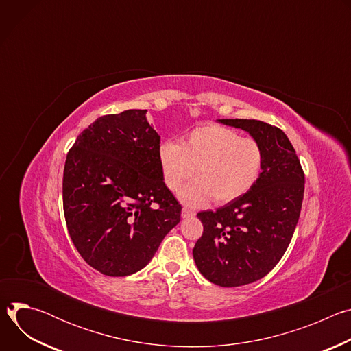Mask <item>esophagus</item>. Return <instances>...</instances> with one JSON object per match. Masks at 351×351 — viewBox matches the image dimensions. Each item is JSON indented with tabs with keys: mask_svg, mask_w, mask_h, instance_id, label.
<instances>
[{
	"mask_svg": "<svg viewBox=\"0 0 351 351\" xmlns=\"http://www.w3.org/2000/svg\"><path fill=\"white\" fill-rule=\"evenodd\" d=\"M194 215H195V213L191 211L190 208H186V207H184V208L182 210V217H183V218H190V217H194Z\"/></svg>",
	"mask_w": 351,
	"mask_h": 351,
	"instance_id": "1",
	"label": "esophagus"
}]
</instances>
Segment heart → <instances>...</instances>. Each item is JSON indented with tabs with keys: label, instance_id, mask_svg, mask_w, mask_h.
I'll return each instance as SVG.
<instances>
[{
	"label": "heart",
	"instance_id": "1",
	"mask_svg": "<svg viewBox=\"0 0 351 351\" xmlns=\"http://www.w3.org/2000/svg\"><path fill=\"white\" fill-rule=\"evenodd\" d=\"M162 180L178 191L195 168L197 179L180 191L186 204H204L214 197L218 204L234 202L258 180L264 152L252 137H241L233 129L206 125L190 130L182 143L164 140L157 149Z\"/></svg>",
	"mask_w": 351,
	"mask_h": 351
}]
</instances>
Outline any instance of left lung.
Listing matches in <instances>:
<instances>
[{
	"instance_id": "left-lung-1",
	"label": "left lung",
	"mask_w": 351,
	"mask_h": 351,
	"mask_svg": "<svg viewBox=\"0 0 351 351\" xmlns=\"http://www.w3.org/2000/svg\"><path fill=\"white\" fill-rule=\"evenodd\" d=\"M243 129L264 152L263 172L244 195L197 218L204 230L193 248L198 271L222 287L253 283L280 261L304 197V172L287 136L257 119H219Z\"/></svg>"
}]
</instances>
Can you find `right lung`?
<instances>
[{"instance_id":"obj_1","label":"right lung","mask_w":351,"mask_h":351,"mask_svg":"<svg viewBox=\"0 0 351 351\" xmlns=\"http://www.w3.org/2000/svg\"><path fill=\"white\" fill-rule=\"evenodd\" d=\"M147 110L94 121L76 138L64 168L62 202L69 236L82 258L107 276L144 268L182 206L157 160L160 134Z\"/></svg>"}]
</instances>
